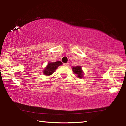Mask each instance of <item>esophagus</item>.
Segmentation results:
<instances>
[{"label":"esophagus","mask_w":126,"mask_h":126,"mask_svg":"<svg viewBox=\"0 0 126 126\" xmlns=\"http://www.w3.org/2000/svg\"><path fill=\"white\" fill-rule=\"evenodd\" d=\"M63 65L65 66V67H68V66L69 65V63H64V64H63Z\"/></svg>","instance_id":"obj_1"}]
</instances>
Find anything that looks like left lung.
<instances>
[{
    "label": "left lung",
    "mask_w": 126,
    "mask_h": 126,
    "mask_svg": "<svg viewBox=\"0 0 126 126\" xmlns=\"http://www.w3.org/2000/svg\"><path fill=\"white\" fill-rule=\"evenodd\" d=\"M72 71H73V73L74 74L77 76L78 78H82L83 77L84 73L83 71L81 66L77 65V66H76V67L73 66V67H72Z\"/></svg>",
    "instance_id": "left-lung-1"
}]
</instances>
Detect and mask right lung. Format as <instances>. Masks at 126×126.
<instances>
[{"instance_id": "obj_1", "label": "right lung", "mask_w": 126, "mask_h": 126, "mask_svg": "<svg viewBox=\"0 0 126 126\" xmlns=\"http://www.w3.org/2000/svg\"><path fill=\"white\" fill-rule=\"evenodd\" d=\"M62 65V63L61 61H57L55 62H49L43 71V74L47 76L52 75L55 71L57 68Z\"/></svg>"}]
</instances>
